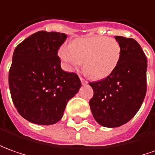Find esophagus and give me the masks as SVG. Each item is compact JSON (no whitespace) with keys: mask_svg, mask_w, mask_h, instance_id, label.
<instances>
[{"mask_svg":"<svg viewBox=\"0 0 155 155\" xmlns=\"http://www.w3.org/2000/svg\"><path fill=\"white\" fill-rule=\"evenodd\" d=\"M80 79H81V83L83 84V85H86V84H87V81H86L85 79H83L82 77H80Z\"/></svg>","mask_w":155,"mask_h":155,"instance_id":"1","label":"esophagus"}]
</instances>
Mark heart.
Listing matches in <instances>:
<instances>
[{"instance_id":"b5f03b06","label":"heart","mask_w":155,"mask_h":155,"mask_svg":"<svg viewBox=\"0 0 155 155\" xmlns=\"http://www.w3.org/2000/svg\"><path fill=\"white\" fill-rule=\"evenodd\" d=\"M121 55L117 40L105 36L80 38L60 48L59 56L67 69L73 71L83 63V68L93 79L108 77L114 71Z\"/></svg>"}]
</instances>
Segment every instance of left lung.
I'll list each match as a JSON object with an SVG mask.
<instances>
[{
    "instance_id": "1",
    "label": "left lung",
    "mask_w": 155,
    "mask_h": 155,
    "mask_svg": "<svg viewBox=\"0 0 155 155\" xmlns=\"http://www.w3.org/2000/svg\"><path fill=\"white\" fill-rule=\"evenodd\" d=\"M121 47L119 64L99 81L90 82L94 94L90 100L93 117L105 127H118L139 110L147 91V58L132 38L114 36Z\"/></svg>"
}]
</instances>
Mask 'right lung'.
<instances>
[{
  "label": "right lung",
  "mask_w": 155,
  "mask_h": 155,
  "mask_svg": "<svg viewBox=\"0 0 155 155\" xmlns=\"http://www.w3.org/2000/svg\"><path fill=\"white\" fill-rule=\"evenodd\" d=\"M67 35L39 31L16 47L9 70V88L19 114L37 125H52L81 82L75 73L61 69L58 51Z\"/></svg>",
  "instance_id": "add662e5"
}]
</instances>
